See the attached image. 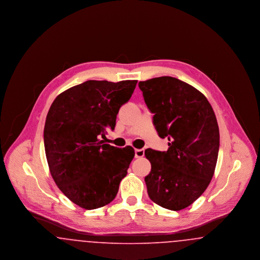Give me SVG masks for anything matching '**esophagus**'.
<instances>
[{"label":"esophagus","mask_w":260,"mask_h":260,"mask_svg":"<svg viewBox=\"0 0 260 260\" xmlns=\"http://www.w3.org/2000/svg\"><path fill=\"white\" fill-rule=\"evenodd\" d=\"M144 156V149H136V158H142Z\"/></svg>","instance_id":"34e87169"}]
</instances>
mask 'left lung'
<instances>
[{
    "mask_svg": "<svg viewBox=\"0 0 260 260\" xmlns=\"http://www.w3.org/2000/svg\"><path fill=\"white\" fill-rule=\"evenodd\" d=\"M138 87L167 152L145 150L151 172L145 177L149 198L165 209L183 210L205 192L213 176L219 128L207 98L176 78L164 76Z\"/></svg>",
    "mask_w": 260,
    "mask_h": 260,
    "instance_id": "8db88e82",
    "label": "left lung"
}]
</instances>
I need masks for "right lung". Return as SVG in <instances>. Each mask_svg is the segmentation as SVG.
I'll list each match as a JSON object with an SVG mask.
<instances>
[{
	"label": "right lung",
	"instance_id": "add662e5",
	"mask_svg": "<svg viewBox=\"0 0 260 260\" xmlns=\"http://www.w3.org/2000/svg\"><path fill=\"white\" fill-rule=\"evenodd\" d=\"M136 80H89L60 93L47 115L44 143L50 174L77 206L94 210L115 199L135 150L103 144L99 136L115 128L120 107L132 98Z\"/></svg>",
	"mask_w": 260,
	"mask_h": 260
}]
</instances>
